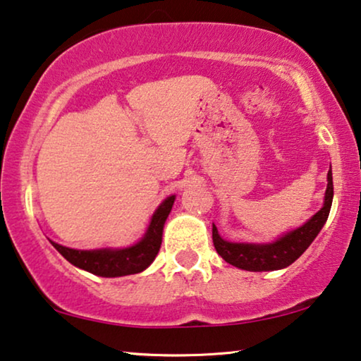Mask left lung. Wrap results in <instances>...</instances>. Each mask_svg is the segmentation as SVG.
Returning <instances> with one entry per match:
<instances>
[{
  "label": "left lung",
  "instance_id": "obj_1",
  "mask_svg": "<svg viewBox=\"0 0 361 361\" xmlns=\"http://www.w3.org/2000/svg\"><path fill=\"white\" fill-rule=\"evenodd\" d=\"M332 197H334V185H332V170L327 171V188L324 195V204L313 217L298 228L290 230L269 243H233L224 240L219 230L212 224L214 246L220 256L228 264L251 272L279 271L292 264L308 250L316 236L324 227L329 217Z\"/></svg>",
  "mask_w": 361,
  "mask_h": 361
}]
</instances>
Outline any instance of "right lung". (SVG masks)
<instances>
[{
  "label": "right lung",
  "mask_w": 361,
  "mask_h": 361,
  "mask_svg": "<svg viewBox=\"0 0 361 361\" xmlns=\"http://www.w3.org/2000/svg\"><path fill=\"white\" fill-rule=\"evenodd\" d=\"M175 195L165 197L150 217L147 230L142 238L125 248H99V250H74L58 245L50 240L55 250L64 259L82 271L100 277H123L139 274L152 264L162 245L164 225L173 207Z\"/></svg>",
  "instance_id": "right-lung-1"
}]
</instances>
